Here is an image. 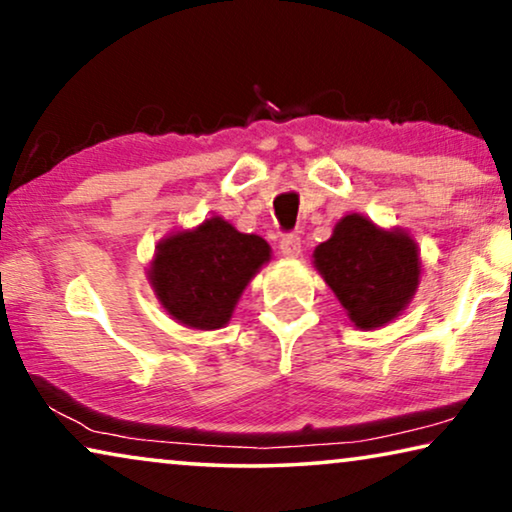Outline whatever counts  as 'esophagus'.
Instances as JSON below:
<instances>
[{
  "label": "esophagus",
  "mask_w": 512,
  "mask_h": 512,
  "mask_svg": "<svg viewBox=\"0 0 512 512\" xmlns=\"http://www.w3.org/2000/svg\"><path fill=\"white\" fill-rule=\"evenodd\" d=\"M280 255L287 257V259H294L301 255V239L297 234H287L280 239Z\"/></svg>",
  "instance_id": "34e87169"
}]
</instances>
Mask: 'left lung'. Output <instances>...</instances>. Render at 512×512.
<instances>
[{"instance_id":"1","label":"left lung","mask_w":512,"mask_h":512,"mask_svg":"<svg viewBox=\"0 0 512 512\" xmlns=\"http://www.w3.org/2000/svg\"><path fill=\"white\" fill-rule=\"evenodd\" d=\"M313 266L341 301L357 329L390 325L406 311L420 285V248L406 229H385L362 213H348L325 243L313 250Z\"/></svg>"}]
</instances>
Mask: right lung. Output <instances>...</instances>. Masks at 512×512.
<instances>
[{
    "mask_svg": "<svg viewBox=\"0 0 512 512\" xmlns=\"http://www.w3.org/2000/svg\"><path fill=\"white\" fill-rule=\"evenodd\" d=\"M269 259L271 248L262 236L243 234L232 222L211 215L157 243L148 283L176 322L211 331L232 320L246 285Z\"/></svg>",
    "mask_w": 512,
    "mask_h": 512,
    "instance_id": "1",
    "label": "right lung"
}]
</instances>
